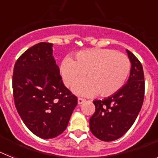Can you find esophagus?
Returning a JSON list of instances; mask_svg holds the SVG:
<instances>
[{
    "label": "esophagus",
    "instance_id": "1",
    "mask_svg": "<svg viewBox=\"0 0 158 158\" xmlns=\"http://www.w3.org/2000/svg\"><path fill=\"white\" fill-rule=\"evenodd\" d=\"M84 102H85V100H84V99L82 98H78L77 99V103L79 105H81V104H82L84 103Z\"/></svg>",
    "mask_w": 158,
    "mask_h": 158
}]
</instances>
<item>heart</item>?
Instances as JSON below:
<instances>
[{"label":"heart","instance_id":"heart-1","mask_svg":"<svg viewBox=\"0 0 158 158\" xmlns=\"http://www.w3.org/2000/svg\"><path fill=\"white\" fill-rule=\"evenodd\" d=\"M128 57L111 49H92L77 53L76 59L64 58L60 73L64 84L72 87L85 77L87 79L77 84L74 93L83 96H109L125 85L131 72Z\"/></svg>","mask_w":158,"mask_h":158}]
</instances>
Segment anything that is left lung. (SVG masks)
<instances>
[{
  "label": "left lung",
  "mask_w": 158,
  "mask_h": 158,
  "mask_svg": "<svg viewBox=\"0 0 158 158\" xmlns=\"http://www.w3.org/2000/svg\"><path fill=\"white\" fill-rule=\"evenodd\" d=\"M131 63L128 81L116 93L96 100V111L89 119L92 133L104 142L119 139L131 127L139 115L144 99L143 68L134 54L126 50Z\"/></svg>",
  "instance_id": "8db88e82"
}]
</instances>
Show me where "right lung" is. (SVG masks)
I'll use <instances>...</instances> for the list:
<instances>
[{
	"mask_svg": "<svg viewBox=\"0 0 158 158\" xmlns=\"http://www.w3.org/2000/svg\"><path fill=\"white\" fill-rule=\"evenodd\" d=\"M53 43L30 47L16 61L12 76L15 106L23 123L44 139L66 129L77 98L64 85Z\"/></svg>",
	"mask_w": 158,
	"mask_h": 158,
	"instance_id": "add662e5",
	"label": "right lung"
}]
</instances>
